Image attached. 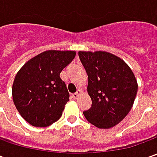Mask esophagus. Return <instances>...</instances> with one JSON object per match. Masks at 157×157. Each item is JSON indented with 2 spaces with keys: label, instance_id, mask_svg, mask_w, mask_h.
Returning a JSON list of instances; mask_svg holds the SVG:
<instances>
[{
  "label": "esophagus",
  "instance_id": "34e87169",
  "mask_svg": "<svg viewBox=\"0 0 157 157\" xmlns=\"http://www.w3.org/2000/svg\"><path fill=\"white\" fill-rule=\"evenodd\" d=\"M81 94H82L81 90H78L76 94H73L72 95H71V98H72L73 100H76V99H78V98L79 97V95H80Z\"/></svg>",
  "mask_w": 157,
  "mask_h": 157
}]
</instances>
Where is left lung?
<instances>
[{
  "mask_svg": "<svg viewBox=\"0 0 157 157\" xmlns=\"http://www.w3.org/2000/svg\"><path fill=\"white\" fill-rule=\"evenodd\" d=\"M88 76L92 106L86 119L99 128H110L128 115L138 85L132 70L121 58L106 52H78Z\"/></svg>",
  "mask_w": 157,
  "mask_h": 157,
  "instance_id": "8db88e82",
  "label": "left lung"
}]
</instances>
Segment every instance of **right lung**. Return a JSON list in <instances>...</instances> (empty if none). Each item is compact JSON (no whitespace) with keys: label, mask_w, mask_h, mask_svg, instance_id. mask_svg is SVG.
<instances>
[{"label":"right lung","mask_w":157,"mask_h":157,"mask_svg":"<svg viewBox=\"0 0 157 157\" xmlns=\"http://www.w3.org/2000/svg\"><path fill=\"white\" fill-rule=\"evenodd\" d=\"M75 56L73 51H46L29 59L16 73L13 101L30 125L45 128L61 117L70 95L60 72Z\"/></svg>","instance_id":"obj_1"}]
</instances>
